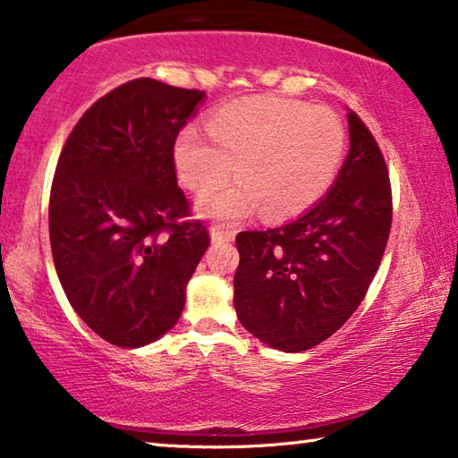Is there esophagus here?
<instances>
[{
	"label": "esophagus",
	"instance_id": "1",
	"mask_svg": "<svg viewBox=\"0 0 458 458\" xmlns=\"http://www.w3.org/2000/svg\"><path fill=\"white\" fill-rule=\"evenodd\" d=\"M234 230H230L226 226H214L211 228V242L214 244H222V242H232L234 241Z\"/></svg>",
	"mask_w": 458,
	"mask_h": 458
}]
</instances>
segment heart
<instances>
[{"mask_svg": "<svg viewBox=\"0 0 458 458\" xmlns=\"http://www.w3.org/2000/svg\"><path fill=\"white\" fill-rule=\"evenodd\" d=\"M206 135L182 127L173 146L179 181L193 193L234 187L199 201L201 214L241 220L263 208L271 220L302 214L335 181L345 156V127L331 108L279 97H249L217 106Z\"/></svg>", "mask_w": 458, "mask_h": 458, "instance_id": "1", "label": "heart"}]
</instances>
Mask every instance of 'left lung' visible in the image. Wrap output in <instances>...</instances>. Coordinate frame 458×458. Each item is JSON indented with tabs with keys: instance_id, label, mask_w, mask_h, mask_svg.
I'll use <instances>...</instances> for the list:
<instances>
[{
	"instance_id": "left-lung-1",
	"label": "left lung",
	"mask_w": 458,
	"mask_h": 458,
	"mask_svg": "<svg viewBox=\"0 0 458 458\" xmlns=\"http://www.w3.org/2000/svg\"><path fill=\"white\" fill-rule=\"evenodd\" d=\"M350 154L327 197L298 220L236 236L234 309L244 329L282 352H306L353 315L385 255L393 222L388 170L356 113Z\"/></svg>"
}]
</instances>
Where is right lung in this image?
Segmentation results:
<instances>
[{
	"label": "right lung",
	"mask_w": 458,
	"mask_h": 458,
	"mask_svg": "<svg viewBox=\"0 0 458 458\" xmlns=\"http://www.w3.org/2000/svg\"><path fill=\"white\" fill-rule=\"evenodd\" d=\"M206 97L152 78L114 88L72 129L49 199L55 269L73 310L108 344L173 329L209 232L176 185V135Z\"/></svg>",
	"instance_id": "right-lung-1"
}]
</instances>
